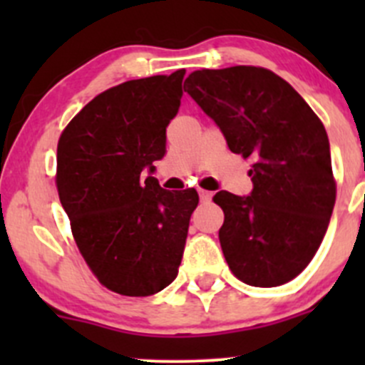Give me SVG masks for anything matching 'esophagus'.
<instances>
[{
  "instance_id": "esophagus-1",
  "label": "esophagus",
  "mask_w": 365,
  "mask_h": 365,
  "mask_svg": "<svg viewBox=\"0 0 365 365\" xmlns=\"http://www.w3.org/2000/svg\"><path fill=\"white\" fill-rule=\"evenodd\" d=\"M200 200L203 201V203H208V201L212 200V192H208V190L200 189Z\"/></svg>"
}]
</instances>
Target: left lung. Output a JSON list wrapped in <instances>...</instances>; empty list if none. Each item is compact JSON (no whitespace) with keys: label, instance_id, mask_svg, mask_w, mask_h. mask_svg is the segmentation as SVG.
<instances>
[{"label":"left lung","instance_id":"left-lung-1","mask_svg":"<svg viewBox=\"0 0 365 365\" xmlns=\"http://www.w3.org/2000/svg\"><path fill=\"white\" fill-rule=\"evenodd\" d=\"M183 90L219 125L231 152L254 160L251 196H213L231 272L259 288L286 284L311 263L336 205L322 120L292 84L261 67L196 70Z\"/></svg>","mask_w":365,"mask_h":365}]
</instances>
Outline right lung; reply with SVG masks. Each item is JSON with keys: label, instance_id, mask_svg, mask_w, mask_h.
<instances>
[{"label": "right lung", "instance_id": "add662e5", "mask_svg": "<svg viewBox=\"0 0 365 365\" xmlns=\"http://www.w3.org/2000/svg\"><path fill=\"white\" fill-rule=\"evenodd\" d=\"M185 70L102 91L61 132L56 189L73 240L102 286L150 297L178 275L196 189L164 190L143 169L165 153Z\"/></svg>", "mask_w": 365, "mask_h": 365}]
</instances>
